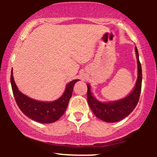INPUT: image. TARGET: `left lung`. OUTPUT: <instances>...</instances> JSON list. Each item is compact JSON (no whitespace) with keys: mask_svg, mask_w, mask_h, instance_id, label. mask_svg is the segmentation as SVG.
Segmentation results:
<instances>
[{"mask_svg":"<svg viewBox=\"0 0 157 157\" xmlns=\"http://www.w3.org/2000/svg\"><path fill=\"white\" fill-rule=\"evenodd\" d=\"M136 56L138 64V77L135 87L129 95L126 97L110 103H102L98 101L92 96L91 86L87 84V101L91 111L98 119L106 122H117L121 121L133 111L136 106L140 96L142 82V71L139 59V53L135 47Z\"/></svg>","mask_w":157,"mask_h":157,"instance_id":"left-lung-1","label":"left lung"}]
</instances>
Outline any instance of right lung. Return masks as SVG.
I'll return each mask as SVG.
<instances>
[{
  "mask_svg": "<svg viewBox=\"0 0 157 157\" xmlns=\"http://www.w3.org/2000/svg\"><path fill=\"white\" fill-rule=\"evenodd\" d=\"M78 81L75 79L68 83L63 94L59 99L52 102H43L32 99L19 91L13 76V71L10 75L13 94L19 109L30 119L42 124L53 123L61 117L72 96L74 86Z\"/></svg>",
  "mask_w": 157,
  "mask_h": 157,
  "instance_id": "1",
  "label": "right lung"
}]
</instances>
